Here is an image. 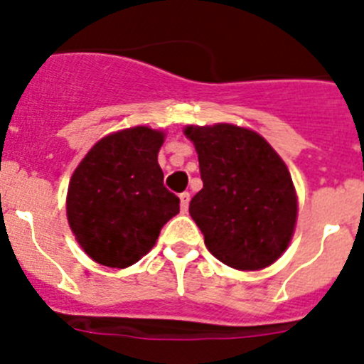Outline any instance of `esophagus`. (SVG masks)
Instances as JSON below:
<instances>
[{
    "label": "esophagus",
    "mask_w": 364,
    "mask_h": 364,
    "mask_svg": "<svg viewBox=\"0 0 364 364\" xmlns=\"http://www.w3.org/2000/svg\"><path fill=\"white\" fill-rule=\"evenodd\" d=\"M189 200H191V195L188 191L180 193V210H182V213H188Z\"/></svg>",
    "instance_id": "obj_1"
}]
</instances>
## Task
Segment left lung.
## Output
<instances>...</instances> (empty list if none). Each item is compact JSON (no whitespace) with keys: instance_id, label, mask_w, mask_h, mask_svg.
Here are the masks:
<instances>
[{"instance_id":"8db88e82","label":"left lung","mask_w":364,"mask_h":364,"mask_svg":"<svg viewBox=\"0 0 364 364\" xmlns=\"http://www.w3.org/2000/svg\"><path fill=\"white\" fill-rule=\"evenodd\" d=\"M184 134L197 149L204 182L189 202V215L205 247L240 272L272 266L297 222V193L284 160L247 127L188 125Z\"/></svg>"}]
</instances>
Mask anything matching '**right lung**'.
<instances>
[{
    "label": "right lung",
    "mask_w": 364,
    "mask_h": 364,
    "mask_svg": "<svg viewBox=\"0 0 364 364\" xmlns=\"http://www.w3.org/2000/svg\"><path fill=\"white\" fill-rule=\"evenodd\" d=\"M166 133L136 125L95 144L70 176L67 220L83 252L109 268H127L156 244L180 211L164 188L159 151Z\"/></svg>",
    "instance_id": "right-lung-1"
}]
</instances>
